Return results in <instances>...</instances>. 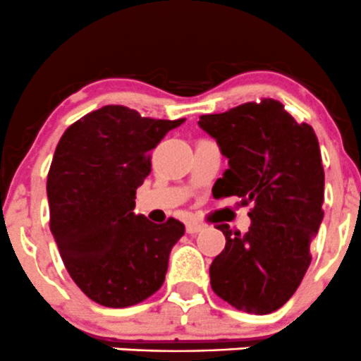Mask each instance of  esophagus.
I'll list each match as a JSON object with an SVG mask.
<instances>
[{
    "mask_svg": "<svg viewBox=\"0 0 361 361\" xmlns=\"http://www.w3.org/2000/svg\"><path fill=\"white\" fill-rule=\"evenodd\" d=\"M202 229H204V226H202L200 223H195V221H190V223H187L188 235H197V233H200Z\"/></svg>",
    "mask_w": 361,
    "mask_h": 361,
    "instance_id": "34e87169",
    "label": "esophagus"
}]
</instances>
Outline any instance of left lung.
Wrapping results in <instances>:
<instances>
[{
  "instance_id": "8db88e82",
  "label": "left lung",
  "mask_w": 361,
  "mask_h": 361,
  "mask_svg": "<svg viewBox=\"0 0 361 361\" xmlns=\"http://www.w3.org/2000/svg\"><path fill=\"white\" fill-rule=\"evenodd\" d=\"M199 125L228 157L214 197L236 195L241 205L253 204L245 235L217 226L226 245L209 269L211 286L238 310L271 314L298 290L324 219L319 140L310 125L296 123L274 99L202 114Z\"/></svg>"
}]
</instances>
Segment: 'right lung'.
Listing matches in <instances>:
<instances>
[{
    "mask_svg": "<svg viewBox=\"0 0 361 361\" xmlns=\"http://www.w3.org/2000/svg\"><path fill=\"white\" fill-rule=\"evenodd\" d=\"M183 121L111 104L59 138L47 174L49 228L71 279L102 307H132L164 283L185 226L173 217L154 224L133 209L150 173V150Z\"/></svg>",
    "mask_w": 361,
    "mask_h": 361,
    "instance_id": "obj_1",
    "label": "right lung"
}]
</instances>
